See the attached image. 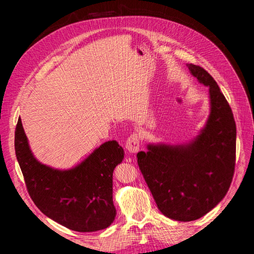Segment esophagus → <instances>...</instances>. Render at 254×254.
<instances>
[{"label":"esophagus","mask_w":254,"mask_h":254,"mask_svg":"<svg viewBox=\"0 0 254 254\" xmlns=\"http://www.w3.org/2000/svg\"><path fill=\"white\" fill-rule=\"evenodd\" d=\"M140 136L137 133L130 134L126 141V149L130 153H136L140 150Z\"/></svg>","instance_id":"obj_1"}]
</instances>
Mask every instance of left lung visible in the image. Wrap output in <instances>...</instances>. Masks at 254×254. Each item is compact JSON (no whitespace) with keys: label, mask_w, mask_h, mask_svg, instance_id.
<instances>
[{"label":"left lung","mask_w":254,"mask_h":254,"mask_svg":"<svg viewBox=\"0 0 254 254\" xmlns=\"http://www.w3.org/2000/svg\"><path fill=\"white\" fill-rule=\"evenodd\" d=\"M191 75L209 87L211 112L195 139L181 145L148 144L137 164L166 217L191 221L202 217L227 194L235 168L236 125L231 107L203 67L188 64Z\"/></svg>","instance_id":"8db88e82"}]
</instances>
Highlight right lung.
Listing matches in <instances>:
<instances>
[{"label": "right lung", "instance_id": "add662e5", "mask_svg": "<svg viewBox=\"0 0 254 254\" xmlns=\"http://www.w3.org/2000/svg\"><path fill=\"white\" fill-rule=\"evenodd\" d=\"M14 149L28 194L49 218L77 232H94L112 224L117 215L112 176L124 159L117 141L102 144L71 170H55L34 157L19 118Z\"/></svg>", "mask_w": 254, "mask_h": 254}]
</instances>
